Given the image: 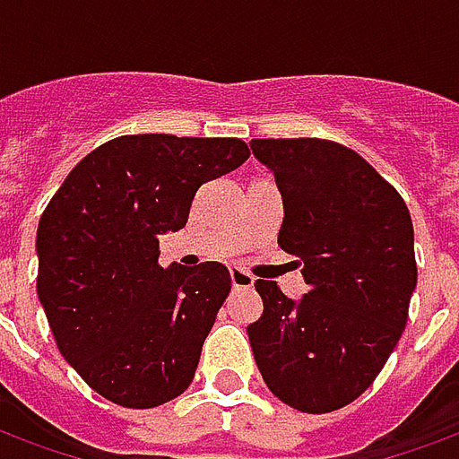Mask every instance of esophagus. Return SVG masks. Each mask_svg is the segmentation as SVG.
<instances>
[{"instance_id": "34e87169", "label": "esophagus", "mask_w": 459, "mask_h": 459, "mask_svg": "<svg viewBox=\"0 0 459 459\" xmlns=\"http://www.w3.org/2000/svg\"><path fill=\"white\" fill-rule=\"evenodd\" d=\"M253 282H255V278H253V275H248L246 270L230 268V285H233L236 290L253 288Z\"/></svg>"}]
</instances>
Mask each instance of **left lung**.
I'll return each mask as SVG.
<instances>
[{
    "instance_id": "obj_1",
    "label": "left lung",
    "mask_w": 459,
    "mask_h": 459,
    "mask_svg": "<svg viewBox=\"0 0 459 459\" xmlns=\"http://www.w3.org/2000/svg\"><path fill=\"white\" fill-rule=\"evenodd\" d=\"M282 194L278 246L299 258L307 295L258 280L248 339L263 381L290 408L332 413L374 384L408 322L418 282L401 194L344 144L253 140Z\"/></svg>"
}]
</instances>
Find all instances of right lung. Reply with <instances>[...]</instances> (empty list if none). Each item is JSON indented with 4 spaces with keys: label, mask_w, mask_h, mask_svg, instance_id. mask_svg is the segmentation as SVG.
<instances>
[{
    "label": "right lung",
    "mask_w": 459,
    "mask_h": 459,
    "mask_svg": "<svg viewBox=\"0 0 459 459\" xmlns=\"http://www.w3.org/2000/svg\"><path fill=\"white\" fill-rule=\"evenodd\" d=\"M236 137L122 134L65 177L39 221L36 292L58 351L125 408L189 388L230 273L160 265V236L186 226L201 184L248 160Z\"/></svg>",
    "instance_id": "right-lung-1"
}]
</instances>
